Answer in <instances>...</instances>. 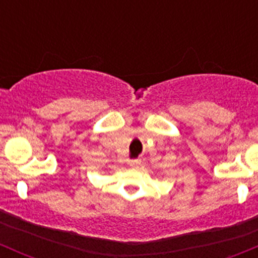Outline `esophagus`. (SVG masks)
Listing matches in <instances>:
<instances>
[{"label":"esophagus","instance_id":"34e87169","mask_svg":"<svg viewBox=\"0 0 258 258\" xmlns=\"http://www.w3.org/2000/svg\"><path fill=\"white\" fill-rule=\"evenodd\" d=\"M128 165L131 166L132 168H139L140 165H141V160H130Z\"/></svg>","mask_w":258,"mask_h":258}]
</instances>
